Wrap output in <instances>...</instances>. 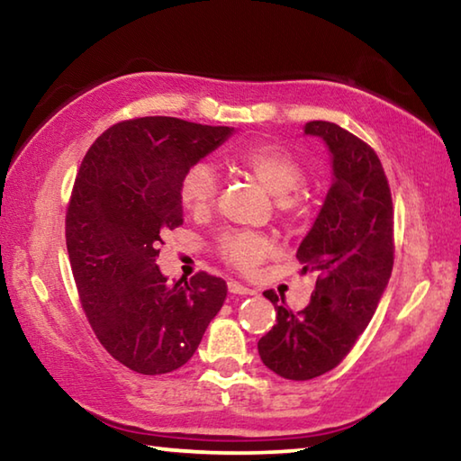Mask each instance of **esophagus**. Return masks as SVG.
Masks as SVG:
<instances>
[{
    "label": "esophagus",
    "mask_w": 461,
    "mask_h": 461,
    "mask_svg": "<svg viewBox=\"0 0 461 461\" xmlns=\"http://www.w3.org/2000/svg\"><path fill=\"white\" fill-rule=\"evenodd\" d=\"M228 288H230V293H233V294H256L254 288H249L246 285H240V283H236V280H231Z\"/></svg>",
    "instance_id": "1"
}]
</instances>
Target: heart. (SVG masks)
Wrapping results in <instances>:
<instances>
[{
  "label": "heart",
  "instance_id": "b5f03b06",
  "mask_svg": "<svg viewBox=\"0 0 461 461\" xmlns=\"http://www.w3.org/2000/svg\"><path fill=\"white\" fill-rule=\"evenodd\" d=\"M238 165L258 183L264 191L276 199H288L305 181L301 162L283 146H256L240 154ZM178 197L183 207L193 215H207L217 199V175L207 162H197L185 170L178 183ZM291 209V201L283 203ZM217 252L230 267L241 272H252L267 258L270 241L252 231H225L217 240Z\"/></svg>",
  "mask_w": 461,
  "mask_h": 461
}]
</instances>
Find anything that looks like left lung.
Instances as JSON below:
<instances>
[{"instance_id":"left-lung-1","label":"left lung","mask_w":461,"mask_h":461,"mask_svg":"<svg viewBox=\"0 0 461 461\" xmlns=\"http://www.w3.org/2000/svg\"><path fill=\"white\" fill-rule=\"evenodd\" d=\"M331 156V186L303 238L296 258L315 276L309 305L293 313L275 291L276 323L258 341L267 368L286 380L333 370L354 348L384 294L393 272V197L376 152L331 122H309Z\"/></svg>"}]
</instances>
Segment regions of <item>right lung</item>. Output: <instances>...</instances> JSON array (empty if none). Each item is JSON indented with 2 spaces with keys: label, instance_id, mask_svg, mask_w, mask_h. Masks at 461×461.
I'll return each instance as SVG.
<instances>
[{
  "label": "right lung",
  "instance_id": "obj_1",
  "mask_svg": "<svg viewBox=\"0 0 461 461\" xmlns=\"http://www.w3.org/2000/svg\"><path fill=\"white\" fill-rule=\"evenodd\" d=\"M233 134L178 118H138L105 130L81 162L67 212V249L85 315L109 354L146 376L181 368L228 294L197 272L167 283L162 233L183 223L178 183Z\"/></svg>",
  "mask_w": 461,
  "mask_h": 461
}]
</instances>
